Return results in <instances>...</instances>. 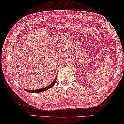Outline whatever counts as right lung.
<instances>
[{"instance_id": "obj_1", "label": "right lung", "mask_w": 124, "mask_h": 124, "mask_svg": "<svg viewBox=\"0 0 124 124\" xmlns=\"http://www.w3.org/2000/svg\"><path fill=\"white\" fill-rule=\"evenodd\" d=\"M56 79H57V76H56V77H55V78L54 79L53 82H52L51 84L49 85L48 86H47V87H46L45 88H42V89H36V90H26V89H25V91H26L27 92H29L30 93H38L43 92V91H45L46 90H47L50 89V88H51L52 86H54V85H55Z\"/></svg>"}]
</instances>
